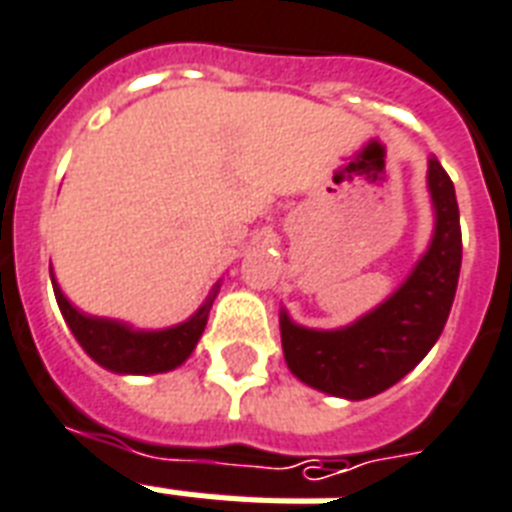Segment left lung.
<instances>
[{"instance_id": "left-lung-1", "label": "left lung", "mask_w": 512, "mask_h": 512, "mask_svg": "<svg viewBox=\"0 0 512 512\" xmlns=\"http://www.w3.org/2000/svg\"><path fill=\"white\" fill-rule=\"evenodd\" d=\"M427 182L435 204L432 244L392 298L341 330H308L282 311L284 360L303 384L365 400L411 373L440 338L462 268V228L454 182L438 158H429Z\"/></svg>"}]
</instances>
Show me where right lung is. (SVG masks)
I'll use <instances>...</instances> for the list:
<instances>
[{
  "instance_id": "1",
  "label": "right lung",
  "mask_w": 512,
  "mask_h": 512,
  "mask_svg": "<svg viewBox=\"0 0 512 512\" xmlns=\"http://www.w3.org/2000/svg\"><path fill=\"white\" fill-rule=\"evenodd\" d=\"M50 279H53V273H50ZM53 292H56L58 308L64 314L66 325L74 333L77 343L88 351L91 360H96L101 368L112 370V373L147 376V373H166V370L179 368L193 354L195 343L204 333L206 319H209V308L220 292V284H214L206 303L193 317L182 325L169 327V330H134L115 319L88 317L64 298L56 279H53Z\"/></svg>"
}]
</instances>
